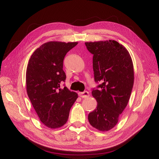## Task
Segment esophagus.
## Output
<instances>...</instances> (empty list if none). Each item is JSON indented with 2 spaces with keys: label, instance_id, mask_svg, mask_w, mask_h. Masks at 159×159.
Wrapping results in <instances>:
<instances>
[{
  "label": "esophagus",
  "instance_id": "esophagus-1",
  "mask_svg": "<svg viewBox=\"0 0 159 159\" xmlns=\"http://www.w3.org/2000/svg\"><path fill=\"white\" fill-rule=\"evenodd\" d=\"M79 96L83 98H88V97H89V96H90L89 93L87 91H84V92H83V93H79Z\"/></svg>",
  "mask_w": 159,
  "mask_h": 159
}]
</instances>
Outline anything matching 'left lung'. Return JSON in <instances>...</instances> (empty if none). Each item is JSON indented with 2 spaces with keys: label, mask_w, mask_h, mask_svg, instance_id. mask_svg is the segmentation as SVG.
Segmentation results:
<instances>
[{
  "label": "left lung",
  "mask_w": 159,
  "mask_h": 159,
  "mask_svg": "<svg viewBox=\"0 0 159 159\" xmlns=\"http://www.w3.org/2000/svg\"><path fill=\"white\" fill-rule=\"evenodd\" d=\"M93 54L94 80L100 84L92 95L96 108L89 114L90 124L100 131H107L118 122L129 102L134 82V70L129 52L115 40L86 42Z\"/></svg>",
  "instance_id": "obj_1"
}]
</instances>
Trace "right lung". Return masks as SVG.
Returning a JSON list of instances; mask_svg holds the SVG:
<instances>
[{
	"label": "right lung",
	"instance_id": "right-lung-1",
	"mask_svg": "<svg viewBox=\"0 0 159 159\" xmlns=\"http://www.w3.org/2000/svg\"><path fill=\"white\" fill-rule=\"evenodd\" d=\"M78 42H49L38 48L30 57L26 70V90L40 121L55 129L67 121L70 107L78 94L66 87L60 89L66 75L63 70L66 53Z\"/></svg>",
	"mask_w": 159,
	"mask_h": 159
}]
</instances>
